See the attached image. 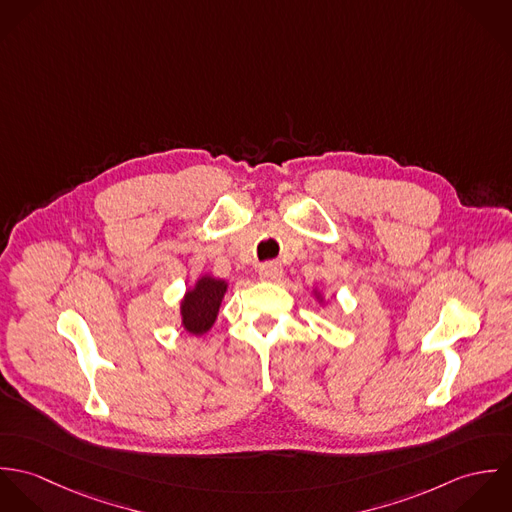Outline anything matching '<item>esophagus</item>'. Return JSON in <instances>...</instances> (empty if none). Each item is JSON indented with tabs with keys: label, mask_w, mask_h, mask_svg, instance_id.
I'll return each mask as SVG.
<instances>
[{
	"label": "esophagus",
	"mask_w": 512,
	"mask_h": 512,
	"mask_svg": "<svg viewBox=\"0 0 512 512\" xmlns=\"http://www.w3.org/2000/svg\"><path fill=\"white\" fill-rule=\"evenodd\" d=\"M258 276H260V280H264V282H280V278L284 276V268H282V264H278V262H268V264H264V266L260 268Z\"/></svg>",
	"instance_id": "1"
}]
</instances>
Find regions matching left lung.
<instances>
[{
    "mask_svg": "<svg viewBox=\"0 0 512 512\" xmlns=\"http://www.w3.org/2000/svg\"><path fill=\"white\" fill-rule=\"evenodd\" d=\"M311 295H313V299L319 303V305H325V295H323V292L321 290H317V288H313L311 290Z\"/></svg>",
    "mask_w": 512,
    "mask_h": 512,
    "instance_id": "8db88e82",
    "label": "left lung"
}]
</instances>
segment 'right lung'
Returning a JSON list of instances; mask_svg holds the SVG:
<instances>
[{"mask_svg": "<svg viewBox=\"0 0 512 512\" xmlns=\"http://www.w3.org/2000/svg\"><path fill=\"white\" fill-rule=\"evenodd\" d=\"M226 292V280H220L211 274L199 276L197 282L187 288L183 299L179 301L181 327L195 337L207 335L219 317L220 305Z\"/></svg>", "mask_w": 512, "mask_h": 512, "instance_id": "right-lung-1", "label": "right lung"}]
</instances>
